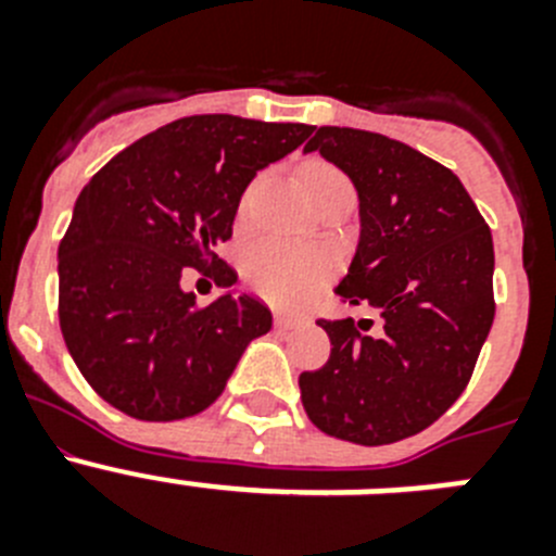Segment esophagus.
Instances as JSON below:
<instances>
[{
	"label": "esophagus",
	"mask_w": 556,
	"mask_h": 556,
	"mask_svg": "<svg viewBox=\"0 0 556 556\" xmlns=\"http://www.w3.org/2000/svg\"><path fill=\"white\" fill-rule=\"evenodd\" d=\"M298 323H301L298 317H289V314L275 312V328H278V331H289V328H294Z\"/></svg>",
	"instance_id": "esophagus-1"
}]
</instances>
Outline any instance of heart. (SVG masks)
Masks as SVG:
<instances>
[{
  "mask_svg": "<svg viewBox=\"0 0 556 556\" xmlns=\"http://www.w3.org/2000/svg\"><path fill=\"white\" fill-rule=\"evenodd\" d=\"M333 175L339 172L323 164H308L303 169L306 186L314 180L333 178ZM250 194L253 191H248L244 203L250 200ZM244 278H248L250 289L262 294L264 301L283 308L301 306L326 287L331 278V262L317 250L298 248L289 242H262L244 255Z\"/></svg>",
  "mask_w": 556,
  "mask_h": 556,
  "instance_id": "obj_1",
  "label": "heart"
}]
</instances>
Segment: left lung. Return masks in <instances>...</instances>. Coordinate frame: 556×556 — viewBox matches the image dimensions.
Here are the masks:
<instances>
[{"instance_id": "left-lung-1", "label": "left lung", "mask_w": 556, "mask_h": 556, "mask_svg": "<svg viewBox=\"0 0 556 556\" xmlns=\"http://www.w3.org/2000/svg\"><path fill=\"white\" fill-rule=\"evenodd\" d=\"M320 152L351 178L358 244L333 292L372 320H320L331 356L301 372L308 420L356 445L429 429L473 372L493 326V236L454 172L381 132L320 127Z\"/></svg>"}]
</instances>
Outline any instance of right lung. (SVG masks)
Here are the masks:
<instances>
[{
	"mask_svg": "<svg viewBox=\"0 0 556 556\" xmlns=\"http://www.w3.org/2000/svg\"><path fill=\"white\" fill-rule=\"evenodd\" d=\"M312 125L205 113L152 130L108 161L77 198L58 248L61 331L86 381L136 420H180L223 395L244 348L273 328L264 303L217 258L255 172ZM220 267L205 309L184 266Z\"/></svg>",
	"mask_w": 556,
	"mask_h": 556,
	"instance_id": "obj_1",
	"label": "right lung"
}]
</instances>
